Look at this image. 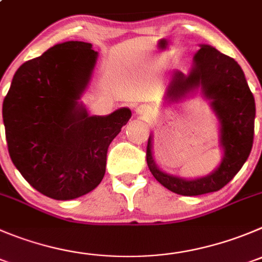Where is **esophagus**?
Masks as SVG:
<instances>
[{"label": "esophagus", "mask_w": 262, "mask_h": 262, "mask_svg": "<svg viewBox=\"0 0 262 262\" xmlns=\"http://www.w3.org/2000/svg\"><path fill=\"white\" fill-rule=\"evenodd\" d=\"M150 112H151V108L149 105H146V104H141V105H139L138 108H136V113L141 117L148 116Z\"/></svg>", "instance_id": "obj_1"}]
</instances>
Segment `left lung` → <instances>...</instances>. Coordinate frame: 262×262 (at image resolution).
I'll use <instances>...</instances> for the list:
<instances>
[{
	"mask_svg": "<svg viewBox=\"0 0 262 262\" xmlns=\"http://www.w3.org/2000/svg\"><path fill=\"white\" fill-rule=\"evenodd\" d=\"M188 76L176 72L167 90L168 101H179L201 87L204 98L220 122V143L224 158L220 166L204 178L185 180L168 175L157 167L151 153V136L146 146V163L159 184L180 195H201L220 190L247 161L253 144L256 106L242 68L233 58L208 45H202L193 58Z\"/></svg>",
	"mask_w": 262,
	"mask_h": 262,
	"instance_id": "1",
	"label": "left lung"
}]
</instances>
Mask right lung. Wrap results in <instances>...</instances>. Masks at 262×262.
<instances>
[{"mask_svg": "<svg viewBox=\"0 0 262 262\" xmlns=\"http://www.w3.org/2000/svg\"><path fill=\"white\" fill-rule=\"evenodd\" d=\"M96 58L87 42L55 45L19 67L4 99L12 163L36 190L52 199L78 198L100 184L109 145L131 118L128 108L89 116L77 101Z\"/></svg>", "mask_w": 262, "mask_h": 262, "instance_id": "right-lung-1", "label": "right lung"}]
</instances>
